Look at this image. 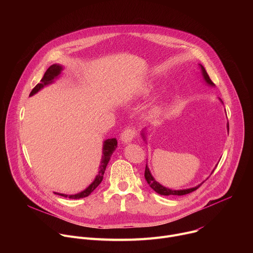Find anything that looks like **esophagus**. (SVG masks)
I'll list each match as a JSON object with an SVG mask.
<instances>
[{
    "label": "esophagus",
    "mask_w": 253,
    "mask_h": 253,
    "mask_svg": "<svg viewBox=\"0 0 253 253\" xmlns=\"http://www.w3.org/2000/svg\"><path fill=\"white\" fill-rule=\"evenodd\" d=\"M137 133L136 131L133 129V128H126L122 134H121V140L124 142V143H129L131 142L135 137H136Z\"/></svg>",
    "instance_id": "obj_1"
}]
</instances>
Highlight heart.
Returning a JSON list of instances; mask_svg holds the SVG:
<instances>
[{"label":"heart","instance_id":"heart-1","mask_svg":"<svg viewBox=\"0 0 253 253\" xmlns=\"http://www.w3.org/2000/svg\"><path fill=\"white\" fill-rule=\"evenodd\" d=\"M144 92H145V93L150 92V88L145 89V90H144ZM160 111H161V104L159 103V104L154 105V106L151 108V111H150V113H151V115H157Z\"/></svg>","mask_w":253,"mask_h":253}]
</instances>
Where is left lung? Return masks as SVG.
<instances>
[{"mask_svg":"<svg viewBox=\"0 0 253 253\" xmlns=\"http://www.w3.org/2000/svg\"><path fill=\"white\" fill-rule=\"evenodd\" d=\"M199 66H200V68H201V73H202V76H203V79L205 80V82L208 84V85H210V86H214V83L211 81V79L209 78V76H208V74H207V72H206V70L204 69V67L202 66V65H200L199 64ZM221 102H222V100L221 99H219ZM223 103V102H222ZM227 130L229 131V124L227 123ZM142 135V137L144 138V140H145V133H142L141 134ZM214 171V170H213ZM213 171H212V173H213ZM211 173V174H212ZM144 176H145V179H146V181H147V183L149 184V186L155 191V192H157L158 194H160V195H166V196H168V195H185V194H188V193H191V192H193V191H195L196 189H198L202 184H203V182L202 183H200L199 185H197V186H195V187H193V188H188V189H182V190H172V189H169V188H166V187H164V186H162L160 183H158L156 180L154 179V177L151 175V173H150V171H149V168H148V166L146 165V168H145V173H144Z\"/></svg>","mask_w":253,"mask_h":253,"instance_id":"left-lung-1","label":"left lung"}]
</instances>
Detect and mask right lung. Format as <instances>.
Here are the masks:
<instances>
[{"label":"right lung","mask_w":253,"mask_h":253,"mask_svg":"<svg viewBox=\"0 0 253 253\" xmlns=\"http://www.w3.org/2000/svg\"><path fill=\"white\" fill-rule=\"evenodd\" d=\"M62 70H63V67L61 65L54 64V65L50 66L48 68V70L45 72L44 77L41 79V82L35 86V88L30 93V96H33L34 94H36L38 91H40L44 86L53 83L54 79H56L61 74V71ZM116 148H117V140H116V138L107 139V140L104 141V144H103V155H102L101 165L99 167V169H100L99 173L97 174L94 181L84 191H82L80 193H77V194H74V195H67V194H61V193H56V192H54V193L55 194H59V195L64 196V197L71 198V199H79V198H84V197L89 196L98 187V185L101 183V181L103 180V176H104V173H105V170H106V166H107L108 162H109L110 157H111V155L113 154V152L115 151Z\"/></svg>","instance_id":"obj_1"}]
</instances>
